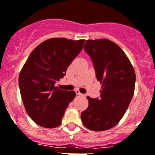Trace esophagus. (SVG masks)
<instances>
[{"instance_id": "obj_1", "label": "esophagus", "mask_w": 155, "mask_h": 155, "mask_svg": "<svg viewBox=\"0 0 155 155\" xmlns=\"http://www.w3.org/2000/svg\"><path fill=\"white\" fill-rule=\"evenodd\" d=\"M75 94H77V95H84V94H81L80 92V91H79V90H75Z\"/></svg>"}]
</instances>
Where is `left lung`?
<instances>
[{"label": "left lung", "instance_id": "1", "mask_svg": "<svg viewBox=\"0 0 155 155\" xmlns=\"http://www.w3.org/2000/svg\"><path fill=\"white\" fill-rule=\"evenodd\" d=\"M84 50L91 58L102 90L99 98L87 97L89 105L82 112V122L92 131L110 129L119 123L129 106L136 73L124 52L110 40H87Z\"/></svg>", "mask_w": 155, "mask_h": 155}]
</instances>
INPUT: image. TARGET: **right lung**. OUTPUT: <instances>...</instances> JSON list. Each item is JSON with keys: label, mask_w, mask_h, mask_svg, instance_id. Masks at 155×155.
<instances>
[{"label": "right lung", "mask_w": 155, "mask_h": 155, "mask_svg": "<svg viewBox=\"0 0 155 155\" xmlns=\"http://www.w3.org/2000/svg\"><path fill=\"white\" fill-rule=\"evenodd\" d=\"M85 40L64 38L45 40L31 52L19 75L22 100L34 122L46 128L61 124L64 111L75 96L55 84L83 49Z\"/></svg>", "instance_id": "obj_1"}]
</instances>
